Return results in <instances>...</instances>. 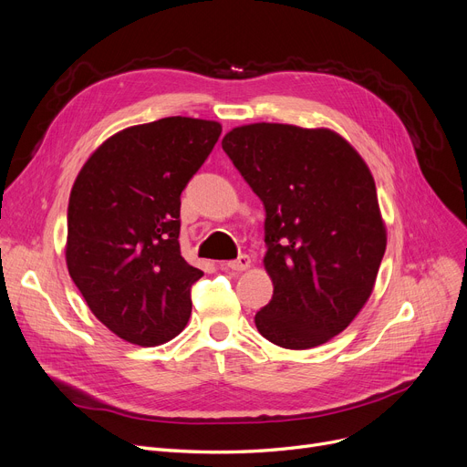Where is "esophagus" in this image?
<instances>
[{
  "mask_svg": "<svg viewBox=\"0 0 467 467\" xmlns=\"http://www.w3.org/2000/svg\"><path fill=\"white\" fill-rule=\"evenodd\" d=\"M225 266L231 270H236V272H242V270H247L252 266V259H250V255H240L238 259L225 263Z\"/></svg>",
  "mask_w": 467,
  "mask_h": 467,
  "instance_id": "esophagus-1",
  "label": "esophagus"
}]
</instances>
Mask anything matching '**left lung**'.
I'll return each instance as SVG.
<instances>
[{"label":"left lung","mask_w":467,"mask_h":467,"mask_svg":"<svg viewBox=\"0 0 467 467\" xmlns=\"http://www.w3.org/2000/svg\"><path fill=\"white\" fill-rule=\"evenodd\" d=\"M222 146L266 210L265 268L272 300L255 327L272 344H327L358 316L387 247L376 182L337 133L250 123Z\"/></svg>","instance_id":"8db88e82"}]
</instances>
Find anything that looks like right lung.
Instances as JSON below:
<instances>
[{"label": "right lung", "mask_w": 467, "mask_h": 467, "mask_svg": "<svg viewBox=\"0 0 467 467\" xmlns=\"http://www.w3.org/2000/svg\"><path fill=\"white\" fill-rule=\"evenodd\" d=\"M222 126L171 116L93 151L69 197L66 261L91 314L135 346H160L192 316L202 270L180 254V195Z\"/></svg>", "instance_id": "1"}]
</instances>
